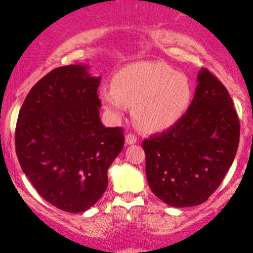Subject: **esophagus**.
<instances>
[{
	"mask_svg": "<svg viewBox=\"0 0 253 253\" xmlns=\"http://www.w3.org/2000/svg\"><path fill=\"white\" fill-rule=\"evenodd\" d=\"M136 141H137V137L135 136L134 134H127L126 136V145H134V143H136Z\"/></svg>",
	"mask_w": 253,
	"mask_h": 253,
	"instance_id": "obj_1",
	"label": "esophagus"
}]
</instances>
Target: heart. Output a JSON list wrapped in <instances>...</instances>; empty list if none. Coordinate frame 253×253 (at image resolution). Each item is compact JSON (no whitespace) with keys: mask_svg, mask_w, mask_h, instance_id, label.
I'll return each mask as SVG.
<instances>
[{"mask_svg":"<svg viewBox=\"0 0 253 253\" xmlns=\"http://www.w3.org/2000/svg\"><path fill=\"white\" fill-rule=\"evenodd\" d=\"M100 97L106 110L121 118L134 105L132 116L141 129L164 131L178 123L193 99L189 78L162 61H138L124 66L113 83L104 84Z\"/></svg>","mask_w":253,"mask_h":253,"instance_id":"1","label":"heart"}]
</instances>
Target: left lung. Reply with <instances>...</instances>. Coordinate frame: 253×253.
<instances>
[{
    "label": "left lung",
    "mask_w": 253,
    "mask_h": 253,
    "mask_svg": "<svg viewBox=\"0 0 253 253\" xmlns=\"http://www.w3.org/2000/svg\"><path fill=\"white\" fill-rule=\"evenodd\" d=\"M197 82L183 118L142 142L149 188L173 208L206 202L232 167L239 146L240 124L225 86L206 69Z\"/></svg>",
    "instance_id": "obj_1"
}]
</instances>
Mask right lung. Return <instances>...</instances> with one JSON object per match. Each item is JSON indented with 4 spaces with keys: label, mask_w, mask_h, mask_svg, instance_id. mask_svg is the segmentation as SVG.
<instances>
[{
    "label": "right lung",
    "mask_w": 253,
    "mask_h": 253,
    "mask_svg": "<svg viewBox=\"0 0 253 253\" xmlns=\"http://www.w3.org/2000/svg\"><path fill=\"white\" fill-rule=\"evenodd\" d=\"M88 65L58 67L32 86L18 116L15 151L43 199L83 212L107 188V170L124 147L121 127H105Z\"/></svg>",
    "instance_id": "1"
}]
</instances>
